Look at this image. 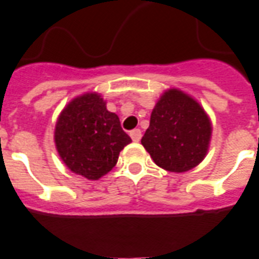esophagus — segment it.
Instances as JSON below:
<instances>
[{
  "mask_svg": "<svg viewBox=\"0 0 259 259\" xmlns=\"http://www.w3.org/2000/svg\"><path fill=\"white\" fill-rule=\"evenodd\" d=\"M130 135H131V138L134 142H140V139H142V131L139 130V128H136V130H134V131L130 132Z\"/></svg>",
  "mask_w": 259,
  "mask_h": 259,
  "instance_id": "esophagus-1",
  "label": "esophagus"
}]
</instances>
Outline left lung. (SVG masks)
Segmentation results:
<instances>
[{"label":"left lung","instance_id":"left-lung-1","mask_svg":"<svg viewBox=\"0 0 259 259\" xmlns=\"http://www.w3.org/2000/svg\"><path fill=\"white\" fill-rule=\"evenodd\" d=\"M211 121L197 100L179 89L165 90L151 114L142 144L156 165L183 173L205 159Z\"/></svg>","mask_w":259,"mask_h":259}]
</instances>
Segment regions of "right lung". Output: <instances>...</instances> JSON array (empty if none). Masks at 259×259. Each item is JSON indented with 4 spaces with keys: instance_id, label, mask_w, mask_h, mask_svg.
<instances>
[{
    "instance_id": "add662e5",
    "label": "right lung",
    "mask_w": 259,
    "mask_h": 259,
    "mask_svg": "<svg viewBox=\"0 0 259 259\" xmlns=\"http://www.w3.org/2000/svg\"><path fill=\"white\" fill-rule=\"evenodd\" d=\"M54 142L68 169L89 180H99L116 165L120 151L132 140L121 130L119 116L107 110L102 95L86 93L62 110Z\"/></svg>"
}]
</instances>
